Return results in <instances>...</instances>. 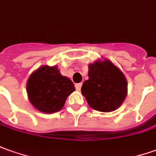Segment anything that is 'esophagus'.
Returning <instances> with one entry per match:
<instances>
[{
  "label": "esophagus",
  "mask_w": 156,
  "mask_h": 156,
  "mask_svg": "<svg viewBox=\"0 0 156 156\" xmlns=\"http://www.w3.org/2000/svg\"><path fill=\"white\" fill-rule=\"evenodd\" d=\"M81 86H82V83H77L76 84V89L77 91H80V88H81Z\"/></svg>",
  "instance_id": "esophagus-1"
}]
</instances>
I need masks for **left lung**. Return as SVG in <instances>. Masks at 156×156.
<instances>
[{"label":"left lung","mask_w":156,"mask_h":156,"mask_svg":"<svg viewBox=\"0 0 156 156\" xmlns=\"http://www.w3.org/2000/svg\"><path fill=\"white\" fill-rule=\"evenodd\" d=\"M88 76L81 87V93L90 107L101 112L118 109L127 92V82L123 73L105 59L90 64Z\"/></svg>","instance_id":"obj_1"}]
</instances>
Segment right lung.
I'll return each mask as SVG.
<instances>
[{"mask_svg":"<svg viewBox=\"0 0 156 156\" xmlns=\"http://www.w3.org/2000/svg\"><path fill=\"white\" fill-rule=\"evenodd\" d=\"M75 90L73 82L62 76L57 66L39 68L27 82L30 102L35 109L47 114L59 111Z\"/></svg>","mask_w":156,"mask_h":156,"instance_id":"1","label":"right lung"}]
</instances>
